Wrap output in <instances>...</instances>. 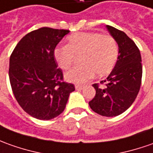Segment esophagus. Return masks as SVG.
I'll list each match as a JSON object with an SVG mask.
<instances>
[{
    "label": "esophagus",
    "mask_w": 153,
    "mask_h": 153,
    "mask_svg": "<svg viewBox=\"0 0 153 153\" xmlns=\"http://www.w3.org/2000/svg\"><path fill=\"white\" fill-rule=\"evenodd\" d=\"M75 89L77 90H83V89H85V86H83V85H75Z\"/></svg>",
    "instance_id": "esophagus-1"
}]
</instances>
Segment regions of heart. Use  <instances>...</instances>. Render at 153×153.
<instances>
[{
  "mask_svg": "<svg viewBox=\"0 0 153 153\" xmlns=\"http://www.w3.org/2000/svg\"><path fill=\"white\" fill-rule=\"evenodd\" d=\"M66 46L56 47L53 50L55 61L60 68L67 70L79 59L81 65L65 74L69 82L83 84L93 78L109 74L116 64L119 48L111 35L94 32H81L69 35Z\"/></svg>",
  "mask_w": 153,
  "mask_h": 153,
  "instance_id": "b5f03b06",
  "label": "heart"
}]
</instances>
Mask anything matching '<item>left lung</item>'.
Listing matches in <instances>:
<instances>
[{
	"mask_svg": "<svg viewBox=\"0 0 153 153\" xmlns=\"http://www.w3.org/2000/svg\"><path fill=\"white\" fill-rule=\"evenodd\" d=\"M111 35L119 47L116 65L105 80L104 87L94 84L95 96L89 105L92 111L103 116H119L132 105L142 84V66L140 50L122 31L106 25Z\"/></svg>",
	"mask_w": 153,
	"mask_h": 153,
	"instance_id": "obj_1",
	"label": "left lung"
}]
</instances>
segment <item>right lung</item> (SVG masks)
Instances as JSON below:
<instances>
[{"label":"right lung","mask_w":153,"mask_h":153,"mask_svg":"<svg viewBox=\"0 0 153 153\" xmlns=\"http://www.w3.org/2000/svg\"><path fill=\"white\" fill-rule=\"evenodd\" d=\"M68 30L41 27L27 33L10 57L9 79L20 106L38 120H48L64 111L74 85L63 81L53 50Z\"/></svg>","instance_id":"obj_1"}]
</instances>
